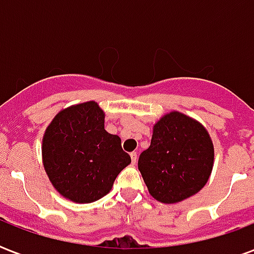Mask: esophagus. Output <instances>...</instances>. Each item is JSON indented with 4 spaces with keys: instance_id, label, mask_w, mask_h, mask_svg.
Returning a JSON list of instances; mask_svg holds the SVG:
<instances>
[{
    "instance_id": "34e87169",
    "label": "esophagus",
    "mask_w": 254,
    "mask_h": 254,
    "mask_svg": "<svg viewBox=\"0 0 254 254\" xmlns=\"http://www.w3.org/2000/svg\"><path fill=\"white\" fill-rule=\"evenodd\" d=\"M130 158H132L133 165H136V162H137V152H132V154H130Z\"/></svg>"
}]
</instances>
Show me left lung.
<instances>
[{
  "label": "left lung",
  "mask_w": 254,
  "mask_h": 254,
  "mask_svg": "<svg viewBox=\"0 0 254 254\" xmlns=\"http://www.w3.org/2000/svg\"><path fill=\"white\" fill-rule=\"evenodd\" d=\"M213 167V144L201 124L171 111L154 125L151 145L138 158V170L155 200L174 204L196 194Z\"/></svg>",
  "instance_id": "1"
}]
</instances>
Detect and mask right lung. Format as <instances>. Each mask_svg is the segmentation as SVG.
Wrapping results in <instances>:
<instances>
[{
	"label": "right lung",
	"instance_id": "obj_1",
	"mask_svg": "<svg viewBox=\"0 0 254 254\" xmlns=\"http://www.w3.org/2000/svg\"><path fill=\"white\" fill-rule=\"evenodd\" d=\"M43 167L63 197L87 204L106 196L129 163L121 138L105 129V113L89 100L53 118L42 141Z\"/></svg>",
	"mask_w": 254,
	"mask_h": 254
}]
</instances>
